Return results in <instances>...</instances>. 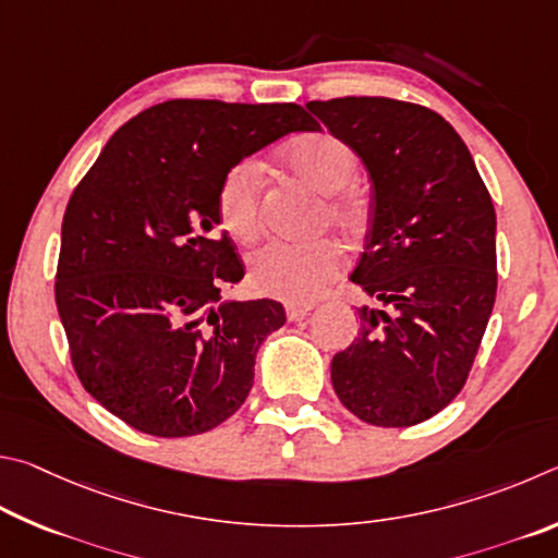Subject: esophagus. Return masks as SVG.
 I'll list each match as a JSON object with an SVG mask.
<instances>
[{"label":"esophagus","mask_w":558,"mask_h":558,"mask_svg":"<svg viewBox=\"0 0 558 558\" xmlns=\"http://www.w3.org/2000/svg\"><path fill=\"white\" fill-rule=\"evenodd\" d=\"M311 311H314V304H287V316L289 320H301L306 318Z\"/></svg>","instance_id":"1"}]
</instances>
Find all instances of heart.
I'll list each match as a JSON object with an SVG mask.
<instances>
[{"mask_svg": "<svg viewBox=\"0 0 558 558\" xmlns=\"http://www.w3.org/2000/svg\"><path fill=\"white\" fill-rule=\"evenodd\" d=\"M287 169L316 193L330 195L324 201L326 220L350 230L355 225V205L338 198V191L353 181L357 159L350 146L333 134L301 136L284 151ZM262 173L254 161H242L228 171L218 191V215L225 232L240 242L259 234ZM343 267V257L333 242H267L250 259V287L264 296L291 304L316 299Z\"/></svg>", "mask_w": 558, "mask_h": 558, "instance_id": "heart-1", "label": "heart"}]
</instances>
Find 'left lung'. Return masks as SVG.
I'll return each instance as SVG.
<instances>
[{"instance_id":"obj_1","label":"left lung","mask_w":558,"mask_h":558,"mask_svg":"<svg viewBox=\"0 0 558 558\" xmlns=\"http://www.w3.org/2000/svg\"><path fill=\"white\" fill-rule=\"evenodd\" d=\"M373 181L365 252L350 279L360 333L333 355L345 409L373 426H414L461 392L497 291L495 208L465 142L441 114L389 97L306 105Z\"/></svg>"}]
</instances>
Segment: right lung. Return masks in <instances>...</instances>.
I'll return each mask as SVG.
<instances>
[{"label": "right lung", "mask_w": 558, "mask_h": 558, "mask_svg": "<svg viewBox=\"0 0 558 558\" xmlns=\"http://www.w3.org/2000/svg\"><path fill=\"white\" fill-rule=\"evenodd\" d=\"M318 130L294 102L169 100L110 136L68 201L56 274L73 367L107 412L181 438L242 407L287 314L271 299H220L244 264L218 232V191L254 151Z\"/></svg>", "instance_id": "add662e5"}]
</instances>
